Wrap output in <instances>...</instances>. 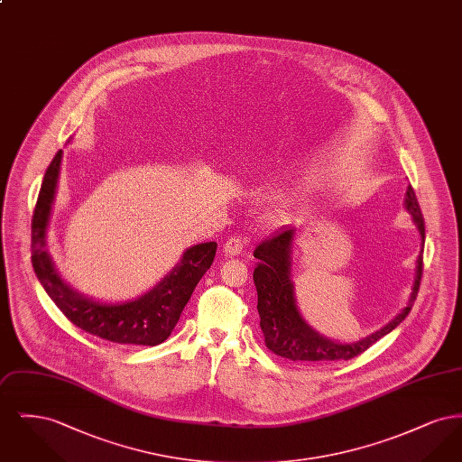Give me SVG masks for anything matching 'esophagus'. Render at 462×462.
I'll return each instance as SVG.
<instances>
[{"label": "esophagus", "mask_w": 462, "mask_h": 462, "mask_svg": "<svg viewBox=\"0 0 462 462\" xmlns=\"http://www.w3.org/2000/svg\"><path fill=\"white\" fill-rule=\"evenodd\" d=\"M244 244H245V239L242 236H232L223 244V251L226 256H237V254H241Z\"/></svg>", "instance_id": "34e87169"}]
</instances>
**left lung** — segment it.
Wrapping results in <instances>:
<instances>
[{
  "label": "left lung",
  "mask_w": 462,
  "mask_h": 462,
  "mask_svg": "<svg viewBox=\"0 0 462 462\" xmlns=\"http://www.w3.org/2000/svg\"><path fill=\"white\" fill-rule=\"evenodd\" d=\"M405 209L412 215L420 239L424 241V218L419 208L414 189L409 185L405 192ZM294 226H282L273 236L260 242L254 249L258 266L253 279L258 291L260 328L263 330L264 345L270 352L303 364H328L337 360H350L371 348L377 339L395 329L409 315L418 298L419 284L422 277V251L416 266V279L407 307L383 329L356 343H336L311 329L301 317L294 300V284L291 281V247L294 241Z\"/></svg>",
  "instance_id": "left-lung-1"
}]
</instances>
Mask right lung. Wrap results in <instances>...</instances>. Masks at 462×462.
I'll list each match as a JSON object with an SVG mask.
<instances>
[{
  "label": "right lung",
  "instance_id": "obj_1",
  "mask_svg": "<svg viewBox=\"0 0 462 462\" xmlns=\"http://www.w3.org/2000/svg\"><path fill=\"white\" fill-rule=\"evenodd\" d=\"M62 151L44 173L42 190L32 215V268L44 291L67 319L79 329L117 345L155 346L168 339L189 303L200 277L217 254V242L189 247L180 263L147 294L126 303H100L79 294L62 281L46 251V228L57 192Z\"/></svg>",
  "mask_w": 462,
  "mask_h": 462
}]
</instances>
